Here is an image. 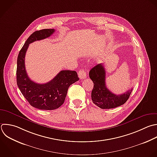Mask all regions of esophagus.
<instances>
[{"instance_id": "1", "label": "esophagus", "mask_w": 157, "mask_h": 157, "mask_svg": "<svg viewBox=\"0 0 157 157\" xmlns=\"http://www.w3.org/2000/svg\"><path fill=\"white\" fill-rule=\"evenodd\" d=\"M78 75L80 79H84L86 77V74L84 70L79 71L78 72Z\"/></svg>"}]
</instances>
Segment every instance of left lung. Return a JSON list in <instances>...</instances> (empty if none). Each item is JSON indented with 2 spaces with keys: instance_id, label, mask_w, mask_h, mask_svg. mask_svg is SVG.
Segmentation results:
<instances>
[{
  "instance_id": "left-lung-1",
  "label": "left lung",
  "mask_w": 157,
  "mask_h": 157,
  "mask_svg": "<svg viewBox=\"0 0 157 157\" xmlns=\"http://www.w3.org/2000/svg\"><path fill=\"white\" fill-rule=\"evenodd\" d=\"M90 78L94 83L91 92L93 102L102 109H112L124 104L128 99L132 89L126 93L117 95L106 87L105 70L103 64H98L89 72Z\"/></svg>"
}]
</instances>
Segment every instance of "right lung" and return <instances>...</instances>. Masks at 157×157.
Masks as SVG:
<instances>
[{
    "instance_id": "obj_1",
    "label": "right lung",
    "mask_w": 157,
    "mask_h": 157,
    "mask_svg": "<svg viewBox=\"0 0 157 157\" xmlns=\"http://www.w3.org/2000/svg\"><path fill=\"white\" fill-rule=\"evenodd\" d=\"M55 30L44 29L33 33L20 51L17 59V82L21 93L30 105L41 110H54L64 103L70 85L79 80L73 71H61L51 81L39 84L28 77L25 64V58L29 45L35 41L49 37Z\"/></svg>"
}]
</instances>
